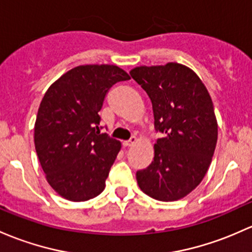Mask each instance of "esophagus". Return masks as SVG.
I'll list each match as a JSON object with an SVG mask.
<instances>
[{
  "instance_id": "esophagus-1",
  "label": "esophagus",
  "mask_w": 252,
  "mask_h": 252,
  "mask_svg": "<svg viewBox=\"0 0 252 252\" xmlns=\"http://www.w3.org/2000/svg\"><path fill=\"white\" fill-rule=\"evenodd\" d=\"M136 141H137L136 137H135V136H131V137H130V140H128V141H124V142H123V145H124V146L130 147V146H134V145L136 144Z\"/></svg>"
}]
</instances>
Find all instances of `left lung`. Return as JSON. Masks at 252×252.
<instances>
[{
  "instance_id": "8db88e82",
  "label": "left lung",
  "mask_w": 252,
  "mask_h": 252,
  "mask_svg": "<svg viewBox=\"0 0 252 252\" xmlns=\"http://www.w3.org/2000/svg\"><path fill=\"white\" fill-rule=\"evenodd\" d=\"M130 76L151 99L155 128L164 135L155 158L136 173L145 194L174 202L189 194L205 176L217 142L213 100L192 68L177 63L137 66Z\"/></svg>"
}]
</instances>
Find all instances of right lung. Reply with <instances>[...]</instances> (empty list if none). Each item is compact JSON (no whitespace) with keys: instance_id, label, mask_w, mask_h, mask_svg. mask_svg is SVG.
<instances>
[{"instance_id":"obj_1","label":"right lung","mask_w":252,"mask_h":252,"mask_svg":"<svg viewBox=\"0 0 252 252\" xmlns=\"http://www.w3.org/2000/svg\"><path fill=\"white\" fill-rule=\"evenodd\" d=\"M130 76L116 65H81L58 78L44 94L35 122V148L53 189L86 202L105 189L121 142L100 134L106 93Z\"/></svg>"}]
</instances>
